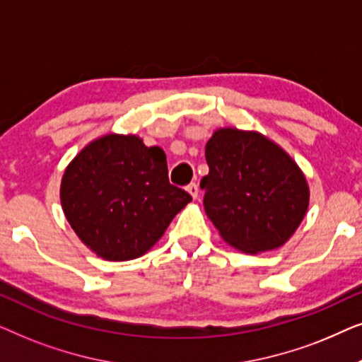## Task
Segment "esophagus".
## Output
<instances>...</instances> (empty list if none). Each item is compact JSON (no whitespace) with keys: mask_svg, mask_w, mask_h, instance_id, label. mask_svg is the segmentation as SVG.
Here are the masks:
<instances>
[{"mask_svg":"<svg viewBox=\"0 0 362 362\" xmlns=\"http://www.w3.org/2000/svg\"><path fill=\"white\" fill-rule=\"evenodd\" d=\"M186 191H187V192H189V194H191V197H192V199H196V197H197V196H199V186H197V185H196V182H191V185L186 187Z\"/></svg>","mask_w":362,"mask_h":362,"instance_id":"1","label":"esophagus"}]
</instances>
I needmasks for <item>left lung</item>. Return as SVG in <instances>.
<instances>
[{
  "mask_svg": "<svg viewBox=\"0 0 362 362\" xmlns=\"http://www.w3.org/2000/svg\"><path fill=\"white\" fill-rule=\"evenodd\" d=\"M204 209L222 239L245 254L285 244L308 211L310 187L284 148L259 132L219 128L206 143Z\"/></svg>",
  "mask_w": 362,
  "mask_h": 362,
  "instance_id": "8db88e82",
  "label": "left lung"
}]
</instances>
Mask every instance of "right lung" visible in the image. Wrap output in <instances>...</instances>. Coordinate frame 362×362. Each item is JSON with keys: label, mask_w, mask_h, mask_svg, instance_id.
Returning a JSON list of instances; mask_svg holds the SVG:
<instances>
[{"label": "right lung", "mask_w": 362, "mask_h": 362, "mask_svg": "<svg viewBox=\"0 0 362 362\" xmlns=\"http://www.w3.org/2000/svg\"><path fill=\"white\" fill-rule=\"evenodd\" d=\"M191 199L168 180L165 151L136 135L90 141L61 181L67 222L93 254L112 262L145 255Z\"/></svg>", "instance_id": "add662e5"}]
</instances>
